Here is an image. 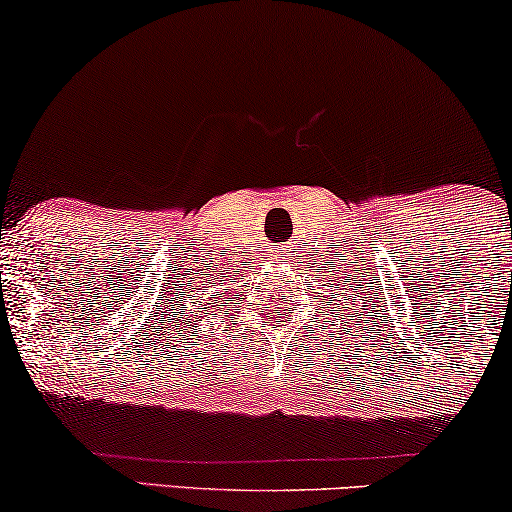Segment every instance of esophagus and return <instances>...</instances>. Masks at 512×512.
<instances>
[{
    "instance_id": "1",
    "label": "esophagus",
    "mask_w": 512,
    "mask_h": 512,
    "mask_svg": "<svg viewBox=\"0 0 512 512\" xmlns=\"http://www.w3.org/2000/svg\"><path fill=\"white\" fill-rule=\"evenodd\" d=\"M277 254H279V258H282V251H277Z\"/></svg>"
}]
</instances>
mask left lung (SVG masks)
<instances>
[{
    "mask_svg": "<svg viewBox=\"0 0 512 512\" xmlns=\"http://www.w3.org/2000/svg\"><path fill=\"white\" fill-rule=\"evenodd\" d=\"M333 291H335V300H333L331 312H335V314L340 312V317H345V310H342V307L347 305V312H349V310H352V307H349V305H359L361 303V298L354 300L356 286H354V291L352 289H342V286H333ZM363 307H366V305H363ZM345 324H347V321H345Z\"/></svg>",
    "mask_w": 512,
    "mask_h": 512,
    "instance_id": "8db88e82",
    "label": "left lung"
}]
</instances>
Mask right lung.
I'll return each instance as SVG.
<instances>
[{"label":"right lung","instance_id":"right-lung-1","mask_svg":"<svg viewBox=\"0 0 512 512\" xmlns=\"http://www.w3.org/2000/svg\"><path fill=\"white\" fill-rule=\"evenodd\" d=\"M177 282V279H174ZM230 291V275L226 270L216 268H195V272L188 270L186 275L179 277L177 286L172 293H167V310H172L174 324L188 328L193 326V331H198L200 312L207 314L209 310H216V303H223V296ZM170 312V317H172Z\"/></svg>","mask_w":512,"mask_h":512}]
</instances>
